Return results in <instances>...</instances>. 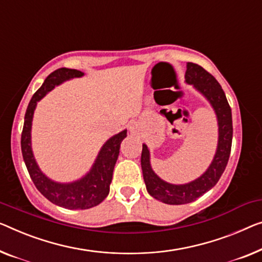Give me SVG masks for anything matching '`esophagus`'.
Here are the masks:
<instances>
[{"label": "esophagus", "mask_w": 262, "mask_h": 262, "mask_svg": "<svg viewBox=\"0 0 262 262\" xmlns=\"http://www.w3.org/2000/svg\"><path fill=\"white\" fill-rule=\"evenodd\" d=\"M141 132H142V127L139 122H135V121H134V122L129 123V133L132 135L140 136V135H141Z\"/></svg>", "instance_id": "obj_1"}]
</instances>
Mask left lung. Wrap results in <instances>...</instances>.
Instances as JSON below:
<instances>
[{
	"mask_svg": "<svg viewBox=\"0 0 262 262\" xmlns=\"http://www.w3.org/2000/svg\"><path fill=\"white\" fill-rule=\"evenodd\" d=\"M185 82L207 100L215 113L217 121V146L212 162L200 177L186 183H170L162 180L153 170L150 150L142 143L141 168L147 192L150 196L167 205L189 204L216 185L227 166L232 148V111L221 85L208 72L193 62H187Z\"/></svg>",
	"mask_w": 262,
	"mask_h": 262,
	"instance_id": "8db88e82",
	"label": "left lung"
}]
</instances>
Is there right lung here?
I'll use <instances>...</instances> for the list:
<instances>
[{"mask_svg": "<svg viewBox=\"0 0 262 262\" xmlns=\"http://www.w3.org/2000/svg\"><path fill=\"white\" fill-rule=\"evenodd\" d=\"M84 73L76 69L60 68L45 80L41 88L34 94L27 108L21 136V149L31 180L42 195L54 205L67 209H89L100 205L109 194L115 163L120 154V146L127 136V129L109 138L100 148L95 161L87 173L77 180L58 182L50 179L38 167L31 147V126L37 102L66 81L82 77Z\"/></svg>", "mask_w": 262, "mask_h": 262, "instance_id": "add662e5", "label": "right lung"}]
</instances>
